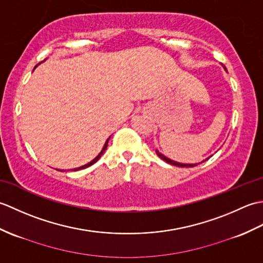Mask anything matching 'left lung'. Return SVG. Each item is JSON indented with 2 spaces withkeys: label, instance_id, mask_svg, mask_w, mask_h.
<instances>
[{
  "label": "left lung",
  "instance_id": "1",
  "mask_svg": "<svg viewBox=\"0 0 263 263\" xmlns=\"http://www.w3.org/2000/svg\"><path fill=\"white\" fill-rule=\"evenodd\" d=\"M226 69V68H225ZM156 154H157L159 157L163 159V160H165L166 163H168V164H171V165H174V166H178V167H194V166H198L199 164H181V163H176V161H173V160H171V159H168L167 157H165L164 155H161L158 150H156ZM206 160V159H205ZM204 161V160H203ZM203 161H201V163H203Z\"/></svg>",
  "mask_w": 263,
  "mask_h": 263
}]
</instances>
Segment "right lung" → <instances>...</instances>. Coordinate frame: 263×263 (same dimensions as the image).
<instances>
[{"label": "right lung", "instance_id": "1", "mask_svg": "<svg viewBox=\"0 0 263 263\" xmlns=\"http://www.w3.org/2000/svg\"><path fill=\"white\" fill-rule=\"evenodd\" d=\"M108 140H109V138L107 139V141H106V143H105V146H104V148H103V150H102V152H100L99 153V155L97 156V157L96 158H95L93 160H91L90 161V163H88L87 165H85V166H81V167H79V168H74V171H78V170H83V168H87V167H89V166H91L92 164H95V163H96V161L100 158V157H102V155L105 153V150H106V148H107V144H108Z\"/></svg>", "mask_w": 263, "mask_h": 263}]
</instances>
